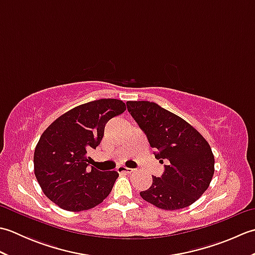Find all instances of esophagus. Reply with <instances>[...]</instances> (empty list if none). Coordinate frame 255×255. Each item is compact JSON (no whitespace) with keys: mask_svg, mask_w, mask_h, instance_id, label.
<instances>
[{"mask_svg":"<svg viewBox=\"0 0 255 255\" xmlns=\"http://www.w3.org/2000/svg\"><path fill=\"white\" fill-rule=\"evenodd\" d=\"M117 171L119 173H127V174H130V173L133 172V169H130V167H126V166H124V165H121V166H118Z\"/></svg>","mask_w":255,"mask_h":255,"instance_id":"1","label":"esophagus"}]
</instances>
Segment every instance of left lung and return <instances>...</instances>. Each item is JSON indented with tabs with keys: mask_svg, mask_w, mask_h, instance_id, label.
<instances>
[{
	"mask_svg": "<svg viewBox=\"0 0 255 255\" xmlns=\"http://www.w3.org/2000/svg\"><path fill=\"white\" fill-rule=\"evenodd\" d=\"M128 112L147 134L164 172L140 193L145 202L165 210L185 208L208 188L215 172L209 143L192 125L153 102L129 101Z\"/></svg>",
	"mask_w": 255,
	"mask_h": 255,
	"instance_id": "obj_1",
	"label": "left lung"
}]
</instances>
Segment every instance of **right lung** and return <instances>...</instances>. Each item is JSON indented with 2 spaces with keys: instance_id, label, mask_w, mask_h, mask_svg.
Here are the masks:
<instances>
[{
  "instance_id": "obj_1",
  "label": "right lung",
  "mask_w": 255,
  "mask_h": 255,
  "mask_svg": "<svg viewBox=\"0 0 255 255\" xmlns=\"http://www.w3.org/2000/svg\"><path fill=\"white\" fill-rule=\"evenodd\" d=\"M125 111L121 100H96L64 113L42 132L35 149L34 170L51 202L64 210L82 211L110 195L119 174L89 167L86 154L101 143L107 122Z\"/></svg>"
}]
</instances>
